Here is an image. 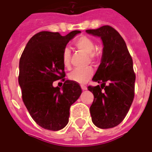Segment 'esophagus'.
I'll use <instances>...</instances> for the list:
<instances>
[{
	"mask_svg": "<svg viewBox=\"0 0 152 152\" xmlns=\"http://www.w3.org/2000/svg\"><path fill=\"white\" fill-rule=\"evenodd\" d=\"M81 88H82V90H87V87H86V86H83H83H81Z\"/></svg>",
	"mask_w": 152,
	"mask_h": 152,
	"instance_id": "1",
	"label": "esophagus"
}]
</instances>
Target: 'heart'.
Here are the masks:
<instances>
[{
	"label": "heart",
	"instance_id": "1",
	"mask_svg": "<svg viewBox=\"0 0 152 152\" xmlns=\"http://www.w3.org/2000/svg\"><path fill=\"white\" fill-rule=\"evenodd\" d=\"M74 45L76 48L89 54V57L91 61L96 59V54L95 50V42L93 39L85 35L80 36L74 42ZM70 60H71V52L68 47H65L62 50V61L63 66L66 68H70ZM94 69L91 66H88L84 69H76L71 72L69 75L70 80L79 83H84L93 76Z\"/></svg>",
	"mask_w": 152,
	"mask_h": 152
}]
</instances>
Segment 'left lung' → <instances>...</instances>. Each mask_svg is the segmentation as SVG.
Here are the masks:
<instances>
[{
    "instance_id": "8db88e82",
    "label": "left lung",
    "mask_w": 152,
    "mask_h": 152,
    "mask_svg": "<svg viewBox=\"0 0 152 152\" xmlns=\"http://www.w3.org/2000/svg\"><path fill=\"white\" fill-rule=\"evenodd\" d=\"M86 31L100 37L104 44L101 63L93 78L101 85L88 86L94 96L90 108L92 121L102 129L111 128L124 119L134 97L133 60L124 40L113 27Z\"/></svg>"
}]
</instances>
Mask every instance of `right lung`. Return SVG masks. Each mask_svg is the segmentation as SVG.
Wrapping results in <instances>:
<instances>
[{
  "label": "right lung",
  "mask_w": 152,
  "mask_h": 152,
  "mask_svg": "<svg viewBox=\"0 0 152 152\" xmlns=\"http://www.w3.org/2000/svg\"><path fill=\"white\" fill-rule=\"evenodd\" d=\"M80 32L72 31L62 36L58 32L40 31L31 38L20 58L22 100L32 119L45 129H62L69 122L70 107L82 93L78 83L65 81L62 61L63 48ZM58 79L65 82L62 90L52 86Z\"/></svg>",
  "instance_id": "add662e5"
}]
</instances>
